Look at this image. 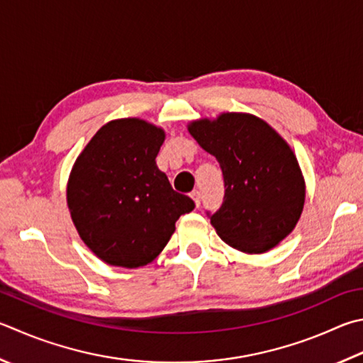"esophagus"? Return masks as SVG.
Returning a JSON list of instances; mask_svg holds the SVG:
<instances>
[{
    "instance_id": "1",
    "label": "esophagus",
    "mask_w": 363,
    "mask_h": 363,
    "mask_svg": "<svg viewBox=\"0 0 363 363\" xmlns=\"http://www.w3.org/2000/svg\"><path fill=\"white\" fill-rule=\"evenodd\" d=\"M190 196H192V200L195 201L196 206H200V200H201V194L199 192V190H194L192 194H190Z\"/></svg>"
}]
</instances>
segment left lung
<instances>
[{"instance_id": "1", "label": "left lung", "mask_w": 363, "mask_h": 363, "mask_svg": "<svg viewBox=\"0 0 363 363\" xmlns=\"http://www.w3.org/2000/svg\"><path fill=\"white\" fill-rule=\"evenodd\" d=\"M187 130L222 168L225 195L211 216L220 240L245 254L278 246L292 233L306 196L305 177L284 138L246 113L199 118Z\"/></svg>"}]
</instances>
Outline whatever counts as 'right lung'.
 <instances>
[{
  "instance_id": "right-lung-1",
  "label": "right lung",
  "mask_w": 363,
  "mask_h": 363,
  "mask_svg": "<svg viewBox=\"0 0 363 363\" xmlns=\"http://www.w3.org/2000/svg\"><path fill=\"white\" fill-rule=\"evenodd\" d=\"M164 131L143 118L104 123L76 159L67 186L72 223L104 263L138 268L157 259L195 203L171 187L155 157Z\"/></svg>"
}]
</instances>
